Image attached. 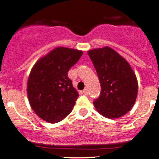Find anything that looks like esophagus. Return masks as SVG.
<instances>
[{
  "mask_svg": "<svg viewBox=\"0 0 159 159\" xmlns=\"http://www.w3.org/2000/svg\"><path fill=\"white\" fill-rule=\"evenodd\" d=\"M83 93L85 94V95L88 94V90H87V89H84V90H83Z\"/></svg>",
  "mask_w": 159,
  "mask_h": 159,
  "instance_id": "34e87169",
  "label": "esophagus"
}]
</instances>
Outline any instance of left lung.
<instances>
[{"instance_id": "left-lung-1", "label": "left lung", "mask_w": 159, "mask_h": 159, "mask_svg": "<svg viewBox=\"0 0 159 159\" xmlns=\"http://www.w3.org/2000/svg\"><path fill=\"white\" fill-rule=\"evenodd\" d=\"M101 84L99 97L93 105L100 114L109 119L125 115L134 105L138 84L129 63L110 47L87 52Z\"/></svg>"}]
</instances>
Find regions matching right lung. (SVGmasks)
<instances>
[{"label":"right lung","mask_w":159,"mask_h":159,"mask_svg":"<svg viewBox=\"0 0 159 159\" xmlns=\"http://www.w3.org/2000/svg\"><path fill=\"white\" fill-rule=\"evenodd\" d=\"M82 54V51L57 47L33 66L27 81V97L42 120L56 123L71 113L79 94L68 72Z\"/></svg>","instance_id":"add662e5"}]
</instances>
